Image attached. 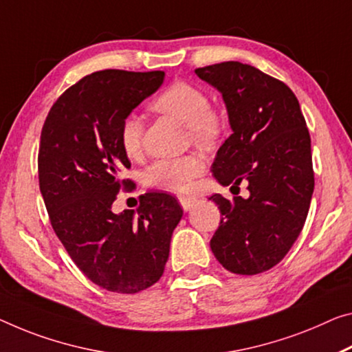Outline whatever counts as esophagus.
<instances>
[{
    "label": "esophagus",
    "mask_w": 352,
    "mask_h": 352,
    "mask_svg": "<svg viewBox=\"0 0 352 352\" xmlns=\"http://www.w3.org/2000/svg\"><path fill=\"white\" fill-rule=\"evenodd\" d=\"M179 203H181L182 209L187 212V210H190L195 206V204H197V199L188 198V197H179Z\"/></svg>",
    "instance_id": "esophagus-1"
}]
</instances>
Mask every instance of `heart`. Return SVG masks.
Listing matches in <instances>:
<instances>
[{"instance_id": "heart-1", "label": "heart", "mask_w": 352, "mask_h": 352, "mask_svg": "<svg viewBox=\"0 0 352 352\" xmlns=\"http://www.w3.org/2000/svg\"><path fill=\"white\" fill-rule=\"evenodd\" d=\"M151 108L187 124L188 133L197 144L209 148L217 142L221 124L210 111L209 97L197 86L177 82L155 97ZM143 122L137 115H127L120 126V144L127 157H137L142 151ZM204 171V160L198 154L154 162L144 171L146 186L171 192H188L193 181Z\"/></svg>"}]
</instances>
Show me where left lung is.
<instances>
[{
  "label": "left lung",
  "mask_w": 352,
  "mask_h": 352,
  "mask_svg": "<svg viewBox=\"0 0 352 352\" xmlns=\"http://www.w3.org/2000/svg\"><path fill=\"white\" fill-rule=\"evenodd\" d=\"M225 102L232 133L212 173L221 186L248 184V198L209 199L221 214L210 250L226 270L255 275L285 258L304 228L315 177L311 142L300 105L288 86L239 61L195 70Z\"/></svg>",
  "instance_id": "left-lung-1"
}]
</instances>
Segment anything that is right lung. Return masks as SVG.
<instances>
[{"label": "right lung", "instance_id": "1", "mask_svg": "<svg viewBox=\"0 0 352 352\" xmlns=\"http://www.w3.org/2000/svg\"><path fill=\"white\" fill-rule=\"evenodd\" d=\"M164 80L162 70L86 75L55 102L42 127L39 187L53 230L86 277L113 293L157 282L182 219L177 199L155 192L144 195L137 212L111 210L131 184L120 177L131 168L120 126Z\"/></svg>", "mask_w": 352, "mask_h": 352}]
</instances>
